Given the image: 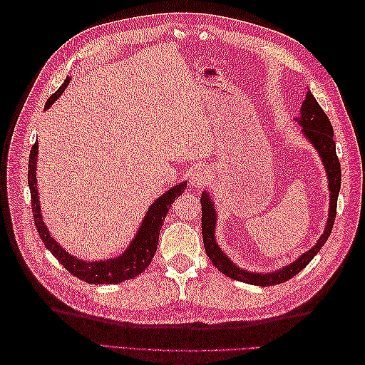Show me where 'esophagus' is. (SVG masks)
<instances>
[{
	"label": "esophagus",
	"mask_w": 365,
	"mask_h": 365,
	"mask_svg": "<svg viewBox=\"0 0 365 365\" xmlns=\"http://www.w3.org/2000/svg\"><path fill=\"white\" fill-rule=\"evenodd\" d=\"M207 180H208V172L205 168H200L196 169L193 173H192V178H190V182L192 185L195 187H202L207 184Z\"/></svg>",
	"instance_id": "obj_1"
}]
</instances>
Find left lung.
Returning <instances> with one entry per match:
<instances>
[{
  "instance_id": "left-lung-1",
  "label": "left lung",
  "mask_w": 365,
  "mask_h": 365,
  "mask_svg": "<svg viewBox=\"0 0 365 365\" xmlns=\"http://www.w3.org/2000/svg\"><path fill=\"white\" fill-rule=\"evenodd\" d=\"M298 121H300V125L303 126V134L306 135V138L311 141L314 148L318 150V155L322 157L324 163V169L329 176L330 210H329V217H327V225H326L324 233L318 239L317 245H314L307 252H304L302 257H298L294 263L282 268L280 271H275L271 274L248 272L245 269L237 268L235 263H231V260L216 245V240H215L216 212H215L212 200H210V196L207 193H202L201 205H202L204 248L208 259L212 260L215 267L224 275H227V277H231L237 282H244L248 284H257V286H272V284L283 283L286 280L292 279L294 275H297L307 267L309 262L315 257V254L322 250V247L329 239L330 233H332L334 222L336 217L338 193L341 187V165L336 157L332 123H330L329 117L323 111V108L318 105L311 91H307L306 94V101L303 102V106H302V117Z\"/></svg>"
}]
</instances>
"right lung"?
Masks as SVG:
<instances>
[{
	"label": "right lung",
	"instance_id": "obj_1",
	"mask_svg": "<svg viewBox=\"0 0 365 365\" xmlns=\"http://www.w3.org/2000/svg\"><path fill=\"white\" fill-rule=\"evenodd\" d=\"M68 82H70V77H67V79L63 81V83L61 85V88L56 93L50 96V98L46 103V109L50 108L56 98H59V96L63 93L65 88H67ZM36 160H38V141H35V145L31 146V150H30L29 175H27L29 185H30V196H31L33 219H35V225L43 242V245H46L53 256L58 259L59 263H62V267L65 269L71 272L74 277L81 279L86 283L117 284L125 280L137 277L138 274H141L149 267L152 257L155 256L157 252L158 236H160V230L163 227L164 219L168 216V212L172 207L173 201L178 196H181L182 192L185 190L187 187L185 182L175 185L173 189L165 192L150 205L135 239L130 242L129 248L121 254V256L111 260H102V262H83L70 256L67 251L62 250L58 242L50 236L47 227L43 225L41 207H39V196L36 189V173H35Z\"/></svg>",
	"mask_w": 365,
	"mask_h": 365
}]
</instances>
